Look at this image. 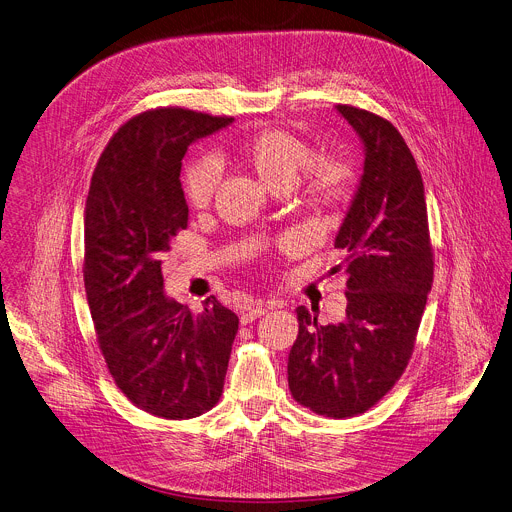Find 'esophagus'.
I'll use <instances>...</instances> for the list:
<instances>
[{
    "mask_svg": "<svg viewBox=\"0 0 512 512\" xmlns=\"http://www.w3.org/2000/svg\"><path fill=\"white\" fill-rule=\"evenodd\" d=\"M264 314H266L264 302L254 300V302H250L248 308L240 314V322H242V324H250V322H254L256 318H260V316H264Z\"/></svg>",
    "mask_w": 512,
    "mask_h": 512,
    "instance_id": "34e87169",
    "label": "esophagus"
}]
</instances>
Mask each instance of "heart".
Instances as JSON below:
<instances>
[{"mask_svg": "<svg viewBox=\"0 0 512 512\" xmlns=\"http://www.w3.org/2000/svg\"><path fill=\"white\" fill-rule=\"evenodd\" d=\"M240 160L272 190H288L298 202L318 214L344 210L354 198V170L336 156L314 157V150L286 130H260L242 142ZM304 171L303 175L301 172ZM303 178H299V174ZM218 186V172L206 158L192 160L182 174V192L192 208L210 206Z\"/></svg>", "mask_w": 512, "mask_h": 512, "instance_id": "1", "label": "heart"}]
</instances>
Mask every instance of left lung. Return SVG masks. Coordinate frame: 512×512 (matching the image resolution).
<instances>
[{"mask_svg":"<svg viewBox=\"0 0 512 512\" xmlns=\"http://www.w3.org/2000/svg\"><path fill=\"white\" fill-rule=\"evenodd\" d=\"M364 142V174L334 246L346 252V318L320 326L296 308L288 354L292 398L328 418L366 412L412 356L434 276L424 184L400 132L382 116L338 104Z\"/></svg>","mask_w":512,"mask_h":512,"instance_id":"left-lung-1","label":"left lung"}]
</instances>
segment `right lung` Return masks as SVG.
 <instances>
[{
	"label": "right lung",
	"instance_id": "1",
	"mask_svg": "<svg viewBox=\"0 0 512 512\" xmlns=\"http://www.w3.org/2000/svg\"><path fill=\"white\" fill-rule=\"evenodd\" d=\"M232 118L154 108L110 138L84 218V284L108 372L140 410L186 420L222 396L238 316L214 296L192 314L162 292V254L188 226L180 184L188 146Z\"/></svg>",
	"mask_w": 512,
	"mask_h": 512
}]
</instances>
